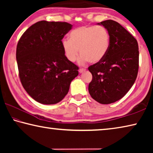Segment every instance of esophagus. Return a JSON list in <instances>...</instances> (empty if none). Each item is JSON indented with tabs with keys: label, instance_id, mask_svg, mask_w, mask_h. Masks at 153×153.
<instances>
[{
	"label": "esophagus",
	"instance_id": "obj_1",
	"mask_svg": "<svg viewBox=\"0 0 153 153\" xmlns=\"http://www.w3.org/2000/svg\"><path fill=\"white\" fill-rule=\"evenodd\" d=\"M85 71H86V69H83V68H81V69H79V72L80 74H81V73H83V72Z\"/></svg>",
	"mask_w": 153,
	"mask_h": 153
}]
</instances>
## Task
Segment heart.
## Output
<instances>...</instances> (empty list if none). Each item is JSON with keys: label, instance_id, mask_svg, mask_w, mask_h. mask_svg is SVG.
<instances>
[{"label": "heart", "instance_id": "heart-1", "mask_svg": "<svg viewBox=\"0 0 153 153\" xmlns=\"http://www.w3.org/2000/svg\"><path fill=\"white\" fill-rule=\"evenodd\" d=\"M69 36L70 38L61 40V46L65 56L70 62L76 61L80 53L79 64L87 61L97 64L105 59L109 50L110 35L103 26H81L71 31Z\"/></svg>", "mask_w": 153, "mask_h": 153}]
</instances>
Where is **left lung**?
Returning a JSON list of instances; mask_svg holds the SVG:
<instances>
[{
    "mask_svg": "<svg viewBox=\"0 0 153 153\" xmlns=\"http://www.w3.org/2000/svg\"><path fill=\"white\" fill-rule=\"evenodd\" d=\"M110 35L111 45L103 60L88 67L92 75L90 96L100 104H111L126 94L136 81L139 67L138 45L135 38L113 20L97 24Z\"/></svg>",
    "mask_w": 153,
    "mask_h": 153,
    "instance_id": "obj_1",
    "label": "left lung"
}]
</instances>
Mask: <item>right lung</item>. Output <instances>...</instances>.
Listing matches in <instances>:
<instances>
[{"mask_svg": "<svg viewBox=\"0 0 153 153\" xmlns=\"http://www.w3.org/2000/svg\"><path fill=\"white\" fill-rule=\"evenodd\" d=\"M67 22L40 21L30 26L18 42L16 59L23 87L33 99L56 104L69 92L78 67L64 55L61 40L71 30Z\"/></svg>", "mask_w": 153, "mask_h": 153, "instance_id": "right-lung-1", "label": "right lung"}]
</instances>
